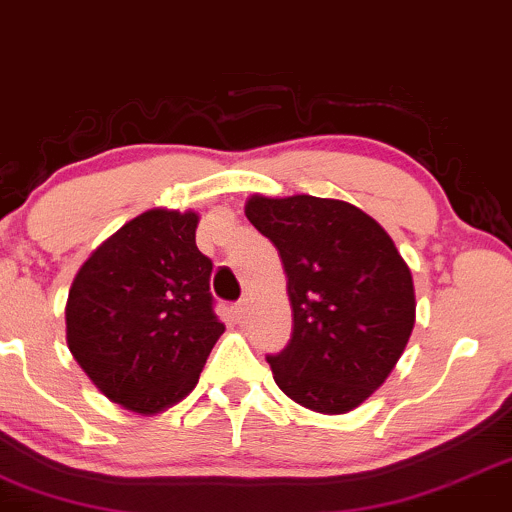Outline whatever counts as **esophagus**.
Here are the masks:
<instances>
[{
    "instance_id": "obj_1",
    "label": "esophagus",
    "mask_w": 512,
    "mask_h": 512,
    "mask_svg": "<svg viewBox=\"0 0 512 512\" xmlns=\"http://www.w3.org/2000/svg\"><path fill=\"white\" fill-rule=\"evenodd\" d=\"M248 310H250L248 298H243V301H238L236 305H233V315H236L238 320H245V317H248Z\"/></svg>"
}]
</instances>
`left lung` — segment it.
<instances>
[{
  "label": "left lung",
  "instance_id": "obj_1",
  "mask_svg": "<svg viewBox=\"0 0 512 512\" xmlns=\"http://www.w3.org/2000/svg\"><path fill=\"white\" fill-rule=\"evenodd\" d=\"M245 216L279 250L293 334L267 356L286 397L346 414L385 383L416 322L414 279L373 216L344 199L250 195Z\"/></svg>",
  "mask_w": 512,
  "mask_h": 512
}]
</instances>
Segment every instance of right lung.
Listing matches in <instances>:
<instances>
[{"instance_id": "1", "label": "right lung", "mask_w": 512, "mask_h": 512, "mask_svg": "<svg viewBox=\"0 0 512 512\" xmlns=\"http://www.w3.org/2000/svg\"><path fill=\"white\" fill-rule=\"evenodd\" d=\"M195 209L156 207L105 238L76 272L64 320L74 361L110 402L142 416L195 390L226 327Z\"/></svg>"}]
</instances>
